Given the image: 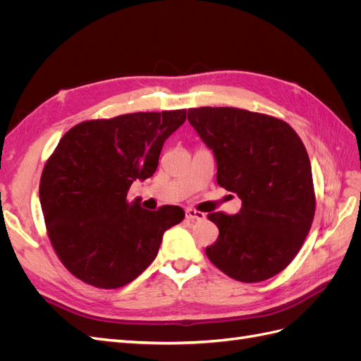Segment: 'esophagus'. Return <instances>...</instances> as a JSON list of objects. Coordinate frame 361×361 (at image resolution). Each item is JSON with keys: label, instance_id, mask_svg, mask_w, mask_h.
<instances>
[{"label": "esophagus", "instance_id": "1", "mask_svg": "<svg viewBox=\"0 0 361 361\" xmlns=\"http://www.w3.org/2000/svg\"><path fill=\"white\" fill-rule=\"evenodd\" d=\"M185 216H187V220H190V221H202V220H204V214L203 212L191 209V207H190V209L185 211Z\"/></svg>", "mask_w": 361, "mask_h": 361}]
</instances>
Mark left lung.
Masks as SVG:
<instances>
[{
  "label": "left lung",
  "mask_w": 361,
  "mask_h": 361,
  "mask_svg": "<svg viewBox=\"0 0 361 361\" xmlns=\"http://www.w3.org/2000/svg\"><path fill=\"white\" fill-rule=\"evenodd\" d=\"M188 122L214 152L218 185L243 202L235 215H207L220 235L206 256L238 281L274 277L297 256L314 215L301 138L280 118L239 108H191Z\"/></svg>",
  "instance_id": "obj_1"
}]
</instances>
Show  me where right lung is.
Returning <instances> with one entry per match:
<instances>
[{"instance_id":"obj_1","label":"right lung","mask_w":361,"mask_h":361,"mask_svg":"<svg viewBox=\"0 0 361 361\" xmlns=\"http://www.w3.org/2000/svg\"><path fill=\"white\" fill-rule=\"evenodd\" d=\"M187 110L89 120L69 129L45 164L40 204L61 264L87 285L122 288L155 260L179 206L147 211L126 200L134 180L155 173L166 140Z\"/></svg>"}]
</instances>
